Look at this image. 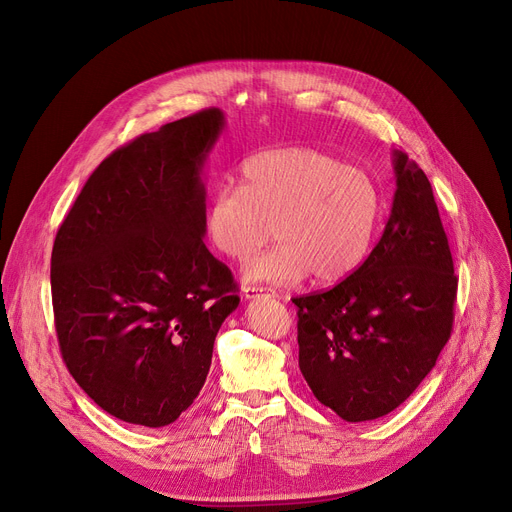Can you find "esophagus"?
<instances>
[{
    "instance_id": "esophagus-1",
    "label": "esophagus",
    "mask_w": 512,
    "mask_h": 512,
    "mask_svg": "<svg viewBox=\"0 0 512 512\" xmlns=\"http://www.w3.org/2000/svg\"><path fill=\"white\" fill-rule=\"evenodd\" d=\"M260 296H275V289L262 287V285H248L246 289H243V298L246 300H254Z\"/></svg>"
}]
</instances>
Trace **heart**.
I'll use <instances>...</instances> for the list:
<instances>
[{"instance_id": "heart-1", "label": "heart", "mask_w": 512, "mask_h": 512, "mask_svg": "<svg viewBox=\"0 0 512 512\" xmlns=\"http://www.w3.org/2000/svg\"><path fill=\"white\" fill-rule=\"evenodd\" d=\"M383 216L375 179L339 158L310 148H281L250 156L241 185L218 187L204 210L212 248L243 260L269 235L279 243L241 269L248 283L344 281L367 260Z\"/></svg>"}]
</instances>
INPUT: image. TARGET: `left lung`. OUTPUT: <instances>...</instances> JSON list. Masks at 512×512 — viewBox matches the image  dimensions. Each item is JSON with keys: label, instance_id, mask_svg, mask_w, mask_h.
Returning <instances> with one entry per match:
<instances>
[{"label": "left lung", "instance_id": "1", "mask_svg": "<svg viewBox=\"0 0 512 512\" xmlns=\"http://www.w3.org/2000/svg\"><path fill=\"white\" fill-rule=\"evenodd\" d=\"M392 214L369 258L331 289L294 298L300 371L350 423L398 408L435 367L454 323L458 279L427 175L394 152Z\"/></svg>", "mask_w": 512, "mask_h": 512}]
</instances>
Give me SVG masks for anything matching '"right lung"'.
<instances>
[{
    "instance_id": "add662e5",
    "label": "right lung",
    "mask_w": 512,
    "mask_h": 512,
    "mask_svg": "<svg viewBox=\"0 0 512 512\" xmlns=\"http://www.w3.org/2000/svg\"><path fill=\"white\" fill-rule=\"evenodd\" d=\"M225 129L208 108L97 166L58 229L52 302L62 358L108 415L164 427L198 398L237 283L204 243V162Z\"/></svg>"
}]
</instances>
